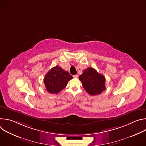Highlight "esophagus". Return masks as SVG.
<instances>
[{"label":"esophagus","instance_id":"1","mask_svg":"<svg viewBox=\"0 0 146 146\" xmlns=\"http://www.w3.org/2000/svg\"><path fill=\"white\" fill-rule=\"evenodd\" d=\"M73 77L74 78H78V74H76V75H74Z\"/></svg>","mask_w":146,"mask_h":146}]
</instances>
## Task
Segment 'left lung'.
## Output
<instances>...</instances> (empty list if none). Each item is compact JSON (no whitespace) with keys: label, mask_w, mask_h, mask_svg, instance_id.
<instances>
[{"label":"left lung","mask_w":146,"mask_h":146,"mask_svg":"<svg viewBox=\"0 0 146 146\" xmlns=\"http://www.w3.org/2000/svg\"><path fill=\"white\" fill-rule=\"evenodd\" d=\"M79 80L85 90L91 95L100 94L106 89L105 77L92 68L84 70Z\"/></svg>","instance_id":"obj_1"}]
</instances>
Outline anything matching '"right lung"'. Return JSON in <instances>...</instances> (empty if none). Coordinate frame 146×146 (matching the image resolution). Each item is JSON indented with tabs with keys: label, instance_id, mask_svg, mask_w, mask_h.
Segmentation results:
<instances>
[{
	"label": "right lung",
	"instance_id": "right-lung-1",
	"mask_svg": "<svg viewBox=\"0 0 146 146\" xmlns=\"http://www.w3.org/2000/svg\"><path fill=\"white\" fill-rule=\"evenodd\" d=\"M73 77L61 67L56 66L46 74L44 78V82L46 90L50 94H57L64 89L68 81Z\"/></svg>",
	"mask_w": 146,
	"mask_h": 146
}]
</instances>
